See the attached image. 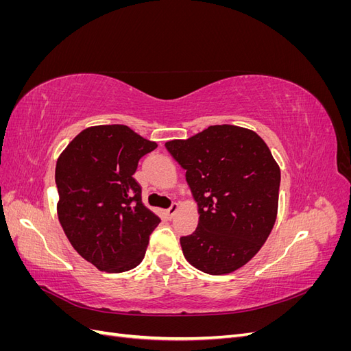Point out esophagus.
I'll use <instances>...</instances> for the list:
<instances>
[{"label": "esophagus", "mask_w": 351, "mask_h": 351, "mask_svg": "<svg viewBox=\"0 0 351 351\" xmlns=\"http://www.w3.org/2000/svg\"><path fill=\"white\" fill-rule=\"evenodd\" d=\"M177 210H178V205L177 204H173L171 206H169L168 209H167V217L171 219L176 214H177Z\"/></svg>", "instance_id": "esophagus-1"}]
</instances>
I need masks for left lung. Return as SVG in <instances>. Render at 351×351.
<instances>
[{
  "mask_svg": "<svg viewBox=\"0 0 351 351\" xmlns=\"http://www.w3.org/2000/svg\"><path fill=\"white\" fill-rule=\"evenodd\" d=\"M186 169L199 224L180 237L184 258L202 272L230 274L267 241L278 209L281 173L261 137L237 125H210L165 143Z\"/></svg>",
  "mask_w": 351,
  "mask_h": 351,
  "instance_id": "left-lung-1",
  "label": "left lung"
}]
</instances>
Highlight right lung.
<instances>
[{"label":"right lung","instance_id":"obj_1","mask_svg":"<svg viewBox=\"0 0 351 351\" xmlns=\"http://www.w3.org/2000/svg\"><path fill=\"white\" fill-rule=\"evenodd\" d=\"M158 145L123 124L84 129L58 158V219L69 241L99 271L124 272L145 256L161 222L133 178L139 159Z\"/></svg>","mask_w":351,"mask_h":351}]
</instances>
